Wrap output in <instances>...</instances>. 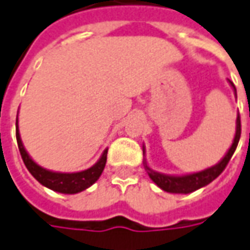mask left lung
I'll use <instances>...</instances> for the list:
<instances>
[{
    "label": "left lung",
    "instance_id": "left-lung-1",
    "mask_svg": "<svg viewBox=\"0 0 250 250\" xmlns=\"http://www.w3.org/2000/svg\"><path fill=\"white\" fill-rule=\"evenodd\" d=\"M229 85L232 86L233 93L236 95V88L232 82L229 81ZM241 138V117L239 113L236 116V131H235V137L229 149L227 151V154L224 155V158L215 164L214 167L200 170V172H194V173H188V175H165V173H159L157 170L151 169L146 164V159H144V168H146L148 176L151 178V180L157 185L158 188H161L162 190L168 191V193H182V194H188L191 191H196L200 188L207 186L208 183H211L215 178H218L221 175L227 164L229 162V159L233 155L236 146L239 143ZM143 152L146 154V146H143Z\"/></svg>",
    "mask_w": 250,
    "mask_h": 250
}]
</instances>
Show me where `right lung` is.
Here are the masks:
<instances>
[{"mask_svg":"<svg viewBox=\"0 0 250 250\" xmlns=\"http://www.w3.org/2000/svg\"><path fill=\"white\" fill-rule=\"evenodd\" d=\"M17 141L19 146V152L21 157L23 159V164L26 165L27 170L32 173V176L38 180L40 185L49 188V189L64 193V194H75L80 193L82 190L88 189L89 186H92L96 180L99 179V176L104 172V165H106V158H107V148L104 151V154L98 159V162L92 165L91 168L81 170V172H54L49 169L43 168L38 165L30 155L27 154L25 146L22 144L21 134H19V128H18V116H17Z\"/></svg>","mask_w":250,"mask_h":250,"instance_id":"right-lung-1","label":"right lung"}]
</instances>
